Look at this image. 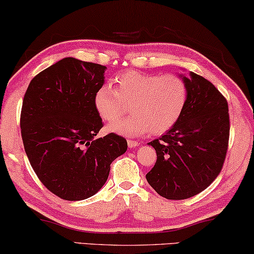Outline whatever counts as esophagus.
I'll use <instances>...</instances> for the list:
<instances>
[{"mask_svg": "<svg viewBox=\"0 0 254 254\" xmlns=\"http://www.w3.org/2000/svg\"><path fill=\"white\" fill-rule=\"evenodd\" d=\"M127 146H128V148H133V147L138 146V141H134V140L128 139L127 140Z\"/></svg>", "mask_w": 254, "mask_h": 254, "instance_id": "obj_1", "label": "esophagus"}]
</instances>
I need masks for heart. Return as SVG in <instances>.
<instances>
[{
  "mask_svg": "<svg viewBox=\"0 0 254 254\" xmlns=\"http://www.w3.org/2000/svg\"><path fill=\"white\" fill-rule=\"evenodd\" d=\"M114 84V89L100 86L94 93L93 104L106 122H114L130 106L133 116L108 127L109 131L120 134L165 133L179 121L188 100L186 81L175 74L126 70L116 75Z\"/></svg>",
  "mask_w": 254,
  "mask_h": 254,
  "instance_id": "heart-1",
  "label": "heart"
}]
</instances>
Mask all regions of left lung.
<instances>
[{"label":"left lung","instance_id":"obj_1","mask_svg":"<svg viewBox=\"0 0 254 254\" xmlns=\"http://www.w3.org/2000/svg\"><path fill=\"white\" fill-rule=\"evenodd\" d=\"M188 85L186 107L176 126L149 142L157 160L146 175L148 184L168 199L199 194L219 176L228 149V103L215 86L195 73Z\"/></svg>","mask_w":254,"mask_h":254}]
</instances>
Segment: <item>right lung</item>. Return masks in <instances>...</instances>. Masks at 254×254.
I'll use <instances>...</instances> for the list:
<instances>
[{
  "label": "right lung",
  "mask_w": 254,
  "mask_h": 254,
  "mask_svg": "<svg viewBox=\"0 0 254 254\" xmlns=\"http://www.w3.org/2000/svg\"><path fill=\"white\" fill-rule=\"evenodd\" d=\"M106 66L64 58L30 81L22 100L21 138L29 163L45 187L66 200H81L104 186L111 164L127 148L126 138L104 127L93 97Z\"/></svg>",
  "instance_id": "1"
}]
</instances>
